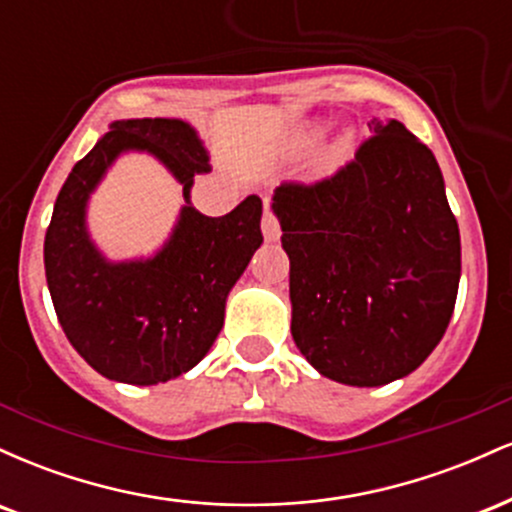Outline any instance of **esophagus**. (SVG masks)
I'll use <instances>...</instances> for the list:
<instances>
[{
	"label": "esophagus",
	"mask_w": 512,
	"mask_h": 512,
	"mask_svg": "<svg viewBox=\"0 0 512 512\" xmlns=\"http://www.w3.org/2000/svg\"><path fill=\"white\" fill-rule=\"evenodd\" d=\"M262 233H264V240H279L281 236V226H279V219L272 214L269 209H264V216H262Z\"/></svg>",
	"instance_id": "1"
}]
</instances>
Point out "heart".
Masks as SVG:
<instances>
[{
  "label": "heart",
  "mask_w": 512,
  "mask_h": 512,
  "mask_svg": "<svg viewBox=\"0 0 512 512\" xmlns=\"http://www.w3.org/2000/svg\"><path fill=\"white\" fill-rule=\"evenodd\" d=\"M317 132H320V129L315 127L313 132L308 134V142H313V139L317 137ZM354 146H356V137H354V132H351V129H346V132H339L337 137H334L332 142L325 146V151H322L320 158H317V168H320L322 173H330V170L339 168L346 161V158L354 154Z\"/></svg>",
  "instance_id": "heart-1"
}]
</instances>
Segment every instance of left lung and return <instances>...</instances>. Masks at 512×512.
Returning a JSON list of instances; mask_svg holds the SVG:
<instances>
[{
  "label": "left lung",
  "instance_id": "obj_1",
  "mask_svg": "<svg viewBox=\"0 0 512 512\" xmlns=\"http://www.w3.org/2000/svg\"><path fill=\"white\" fill-rule=\"evenodd\" d=\"M337 173L276 187L289 255L291 334L325 378L378 387L404 378L443 339L460 286V228L436 156L402 122Z\"/></svg>",
  "mask_w": 512,
  "mask_h": 512
}]
</instances>
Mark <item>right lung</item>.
Returning <instances> with one entry per match:
<instances>
[{
  "label": "right lung",
  "instance_id": "right-lung-1",
  "mask_svg": "<svg viewBox=\"0 0 512 512\" xmlns=\"http://www.w3.org/2000/svg\"><path fill=\"white\" fill-rule=\"evenodd\" d=\"M149 150L183 185L188 207L151 261L108 263L85 233L87 195L122 150ZM209 156L187 122L117 120L72 168L45 233V276L69 344L93 370L127 385H156L195 368L219 337L226 298L262 245V199L231 214L190 207Z\"/></svg>",
  "mask_w": 512,
  "mask_h": 512
}]
</instances>
